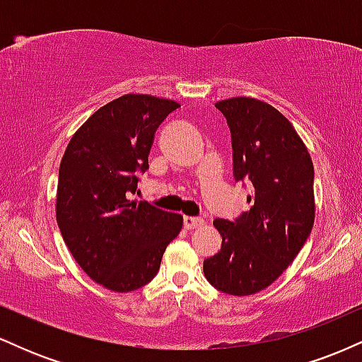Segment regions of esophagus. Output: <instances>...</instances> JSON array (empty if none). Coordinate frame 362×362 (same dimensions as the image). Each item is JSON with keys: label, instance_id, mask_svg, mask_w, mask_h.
<instances>
[{"label": "esophagus", "instance_id": "34e87169", "mask_svg": "<svg viewBox=\"0 0 362 362\" xmlns=\"http://www.w3.org/2000/svg\"><path fill=\"white\" fill-rule=\"evenodd\" d=\"M201 224H204V219L202 218H195V216H185L184 218V226L187 230H194V228L201 226Z\"/></svg>", "mask_w": 362, "mask_h": 362}]
</instances>
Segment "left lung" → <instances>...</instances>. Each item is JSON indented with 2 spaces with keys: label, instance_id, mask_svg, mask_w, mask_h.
Segmentation results:
<instances>
[{
  "label": "left lung",
  "instance_id": "1",
  "mask_svg": "<svg viewBox=\"0 0 362 362\" xmlns=\"http://www.w3.org/2000/svg\"><path fill=\"white\" fill-rule=\"evenodd\" d=\"M233 148L235 182L252 184L248 211L214 219L221 248L204 260L218 291L248 296L271 286L300 253L313 228V163L293 124L255 98L216 103Z\"/></svg>",
  "mask_w": 362,
  "mask_h": 362
}]
</instances>
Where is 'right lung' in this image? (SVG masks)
I'll list each match as a JSON object with an SVG mask.
<instances>
[{"mask_svg":"<svg viewBox=\"0 0 362 362\" xmlns=\"http://www.w3.org/2000/svg\"><path fill=\"white\" fill-rule=\"evenodd\" d=\"M178 107L151 95L115 98L78 129L61 160L56 216L62 240L83 271L110 291L148 284L182 230L180 214L129 201L149 168L156 129Z\"/></svg>","mask_w":362,"mask_h":362,"instance_id":"add662e5","label":"right lung"}]
</instances>
